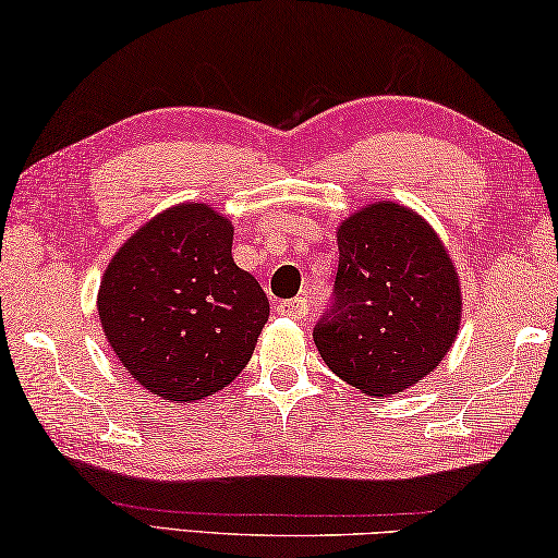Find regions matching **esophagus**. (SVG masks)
Returning <instances> with one entry per match:
<instances>
[{"label":"esophagus","instance_id":"34e87169","mask_svg":"<svg viewBox=\"0 0 558 558\" xmlns=\"http://www.w3.org/2000/svg\"><path fill=\"white\" fill-rule=\"evenodd\" d=\"M308 301L304 296H296V299H289V301H281L277 306V312L281 316H289V318H304L308 314Z\"/></svg>","mask_w":558,"mask_h":558}]
</instances>
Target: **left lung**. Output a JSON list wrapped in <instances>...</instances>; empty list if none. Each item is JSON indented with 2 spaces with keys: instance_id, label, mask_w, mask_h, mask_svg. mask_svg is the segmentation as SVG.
I'll return each instance as SVG.
<instances>
[{
  "instance_id": "1",
  "label": "left lung",
  "mask_w": 558,
  "mask_h": 558,
  "mask_svg": "<svg viewBox=\"0 0 558 558\" xmlns=\"http://www.w3.org/2000/svg\"><path fill=\"white\" fill-rule=\"evenodd\" d=\"M336 242V299L314 331L316 349L365 396H398L430 376L458 339V269L433 225L390 199L345 217Z\"/></svg>"
}]
</instances>
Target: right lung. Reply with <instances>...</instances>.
<instances>
[{
  "instance_id": "add662e5",
  "label": "right lung",
  "mask_w": 558,
  "mask_h": 558,
  "mask_svg": "<svg viewBox=\"0 0 558 558\" xmlns=\"http://www.w3.org/2000/svg\"><path fill=\"white\" fill-rule=\"evenodd\" d=\"M234 225L207 203H180L138 227L108 262L100 326L138 386L195 403L240 376L269 318L259 281L232 259Z\"/></svg>"
}]
</instances>
